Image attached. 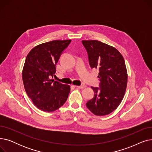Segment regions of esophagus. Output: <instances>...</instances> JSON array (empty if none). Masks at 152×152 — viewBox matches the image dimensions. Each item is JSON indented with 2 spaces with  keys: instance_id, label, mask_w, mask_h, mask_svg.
<instances>
[{
  "instance_id": "1",
  "label": "esophagus",
  "mask_w": 152,
  "mask_h": 152,
  "mask_svg": "<svg viewBox=\"0 0 152 152\" xmlns=\"http://www.w3.org/2000/svg\"><path fill=\"white\" fill-rule=\"evenodd\" d=\"M76 87H77V88H80V89H84V88H85V87H86V85H84V84H83V85H81V86H76Z\"/></svg>"
}]
</instances>
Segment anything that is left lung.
<instances>
[{"label": "left lung", "instance_id": "8db88e82", "mask_svg": "<svg viewBox=\"0 0 152 152\" xmlns=\"http://www.w3.org/2000/svg\"><path fill=\"white\" fill-rule=\"evenodd\" d=\"M91 68L99 69V87H91L93 99L86 103L92 113L104 116L120 104L125 94L127 74L122 55L115 48L99 41H82Z\"/></svg>", "mask_w": 152, "mask_h": 152}]
</instances>
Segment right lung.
Listing matches in <instances>:
<instances>
[{
  "mask_svg": "<svg viewBox=\"0 0 152 152\" xmlns=\"http://www.w3.org/2000/svg\"><path fill=\"white\" fill-rule=\"evenodd\" d=\"M71 40L52 41L37 45L28 54L22 77L26 94L42 111L52 112L65 103L70 92L68 85L50 79L56 65Z\"/></svg>",
  "mask_w": 152,
  "mask_h": 152,
  "instance_id": "add662e5",
  "label": "right lung"
}]
</instances>
